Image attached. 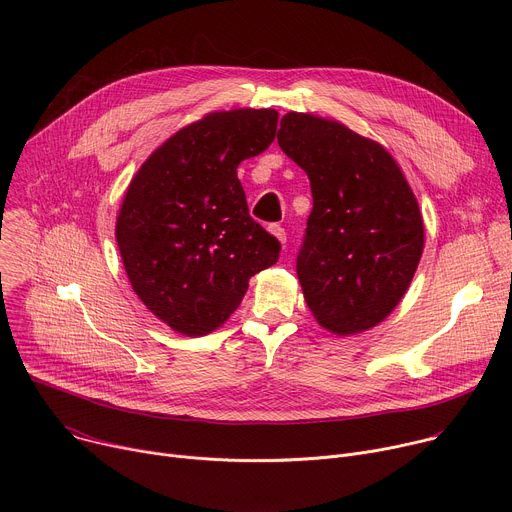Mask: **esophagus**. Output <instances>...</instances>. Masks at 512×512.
I'll use <instances>...</instances> for the list:
<instances>
[{
  "mask_svg": "<svg viewBox=\"0 0 512 512\" xmlns=\"http://www.w3.org/2000/svg\"><path fill=\"white\" fill-rule=\"evenodd\" d=\"M269 231H271V233H273L281 243H285V241H287V233H285V229H283L281 225H271V227H269Z\"/></svg>",
  "mask_w": 512,
  "mask_h": 512,
  "instance_id": "34e87169",
  "label": "esophagus"
}]
</instances>
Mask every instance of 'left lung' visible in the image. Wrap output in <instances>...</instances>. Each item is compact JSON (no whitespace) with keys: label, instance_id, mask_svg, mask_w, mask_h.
Returning a JSON list of instances; mask_svg holds the SVG:
<instances>
[{"label":"left lung","instance_id":"left-lung-1","mask_svg":"<svg viewBox=\"0 0 512 512\" xmlns=\"http://www.w3.org/2000/svg\"><path fill=\"white\" fill-rule=\"evenodd\" d=\"M277 143L304 168L314 198L296 263L310 312L336 334L377 326L405 296L423 251L405 176L377 141L308 113H287Z\"/></svg>","mask_w":512,"mask_h":512}]
</instances>
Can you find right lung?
<instances>
[{"mask_svg": "<svg viewBox=\"0 0 512 512\" xmlns=\"http://www.w3.org/2000/svg\"><path fill=\"white\" fill-rule=\"evenodd\" d=\"M277 111L210 113L145 160L123 198L115 237L139 300L170 328L204 336L241 304L249 277L281 245L255 223L237 178L275 139Z\"/></svg>", "mask_w": 512, "mask_h": 512, "instance_id": "obj_1", "label": "right lung"}]
</instances>
